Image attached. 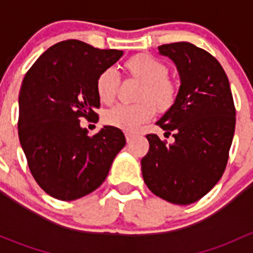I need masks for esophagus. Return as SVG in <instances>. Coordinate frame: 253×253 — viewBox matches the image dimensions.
Listing matches in <instances>:
<instances>
[{
    "instance_id": "esophagus-1",
    "label": "esophagus",
    "mask_w": 253,
    "mask_h": 253,
    "mask_svg": "<svg viewBox=\"0 0 253 253\" xmlns=\"http://www.w3.org/2000/svg\"><path fill=\"white\" fill-rule=\"evenodd\" d=\"M125 136H126V141L129 143V142L132 141V139H133L134 134H133V133H131V132H126V133H125Z\"/></svg>"
}]
</instances>
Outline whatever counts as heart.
Segmentation results:
<instances>
[{
  "label": "heart",
  "instance_id": "obj_1",
  "mask_svg": "<svg viewBox=\"0 0 253 253\" xmlns=\"http://www.w3.org/2000/svg\"><path fill=\"white\" fill-rule=\"evenodd\" d=\"M129 72L144 83L142 88V101L137 104H117L104 115L109 126L134 131L142 124L149 121L155 114V105L167 109L174 101L176 89L168 78L169 70L158 58L150 55H138L127 62ZM120 83L119 70L114 66L105 68L96 79V91L103 103L110 104L116 96Z\"/></svg>",
  "mask_w": 253,
  "mask_h": 253
}]
</instances>
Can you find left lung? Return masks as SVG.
Masks as SVG:
<instances>
[{
	"mask_svg": "<svg viewBox=\"0 0 253 253\" xmlns=\"http://www.w3.org/2000/svg\"><path fill=\"white\" fill-rule=\"evenodd\" d=\"M174 62L180 88L174 104L157 121L174 132L168 145L147 134L148 154L142 159L145 185L174 205H191L220 180L235 132V106L229 79L220 63L207 51L181 42L158 47Z\"/></svg>",
	"mask_w": 253,
	"mask_h": 253,
	"instance_id": "8db88e82",
	"label": "left lung"
}]
</instances>
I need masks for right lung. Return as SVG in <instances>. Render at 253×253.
Instances as JSON below:
<instances>
[{"mask_svg":"<svg viewBox=\"0 0 253 253\" xmlns=\"http://www.w3.org/2000/svg\"><path fill=\"white\" fill-rule=\"evenodd\" d=\"M122 55L65 40L48 47L23 79L19 142L33 177L56 200L73 201L96 190L126 144L116 127L89 136L81 126V117H98L96 79Z\"/></svg>","mask_w":253,"mask_h":253,"instance_id":"right-lung-1","label":"right lung"}]
</instances>
